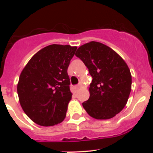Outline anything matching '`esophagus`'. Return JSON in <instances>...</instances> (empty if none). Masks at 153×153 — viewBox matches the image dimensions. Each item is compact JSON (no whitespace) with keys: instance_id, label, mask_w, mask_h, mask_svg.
<instances>
[{"instance_id":"obj_1","label":"esophagus","mask_w":153,"mask_h":153,"mask_svg":"<svg viewBox=\"0 0 153 153\" xmlns=\"http://www.w3.org/2000/svg\"><path fill=\"white\" fill-rule=\"evenodd\" d=\"M80 85H75V91H78V89L79 88H80Z\"/></svg>"}]
</instances>
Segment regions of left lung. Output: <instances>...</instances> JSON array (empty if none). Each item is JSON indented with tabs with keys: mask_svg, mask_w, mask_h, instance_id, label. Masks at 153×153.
Returning a JSON list of instances; mask_svg holds the SVG:
<instances>
[{
	"mask_svg": "<svg viewBox=\"0 0 153 153\" xmlns=\"http://www.w3.org/2000/svg\"><path fill=\"white\" fill-rule=\"evenodd\" d=\"M75 56L83 62L93 80L90 97L82 106L93 118L109 119L127 104L131 88L129 67L109 47L98 42L80 46Z\"/></svg>",
	"mask_w": 153,
	"mask_h": 153,
	"instance_id": "8db88e82",
	"label": "left lung"
}]
</instances>
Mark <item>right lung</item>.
Returning a JSON list of instances; mask_svg holds the SVG:
<instances>
[{
    "mask_svg": "<svg viewBox=\"0 0 153 153\" xmlns=\"http://www.w3.org/2000/svg\"><path fill=\"white\" fill-rule=\"evenodd\" d=\"M77 47L51 45L33 56L21 73L19 102L33 122L43 127L59 124L72 99L68 68Z\"/></svg>",
    "mask_w": 153,
    "mask_h": 153,
    "instance_id": "right-lung-1",
    "label": "right lung"
}]
</instances>
